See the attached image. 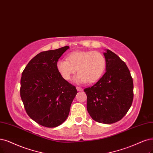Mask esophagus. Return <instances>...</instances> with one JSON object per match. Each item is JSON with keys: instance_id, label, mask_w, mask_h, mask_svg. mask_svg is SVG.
Returning <instances> with one entry per match:
<instances>
[{"instance_id": "34e87169", "label": "esophagus", "mask_w": 153, "mask_h": 153, "mask_svg": "<svg viewBox=\"0 0 153 153\" xmlns=\"http://www.w3.org/2000/svg\"><path fill=\"white\" fill-rule=\"evenodd\" d=\"M76 89H77V90L78 91H82V90H83V89L82 88H81V87H78V86H77L76 87Z\"/></svg>"}]
</instances>
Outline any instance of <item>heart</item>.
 <instances>
[{"mask_svg": "<svg viewBox=\"0 0 153 153\" xmlns=\"http://www.w3.org/2000/svg\"><path fill=\"white\" fill-rule=\"evenodd\" d=\"M67 59L56 62V69L67 81L71 79L77 69L79 73L74 81L77 83L97 82L102 76L106 67L105 56L97 51H76L68 55Z\"/></svg>", "mask_w": 153, "mask_h": 153, "instance_id": "1", "label": "heart"}]
</instances>
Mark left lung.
<instances>
[{"label":"left lung","mask_w":153,"mask_h":153,"mask_svg":"<svg viewBox=\"0 0 153 153\" xmlns=\"http://www.w3.org/2000/svg\"><path fill=\"white\" fill-rule=\"evenodd\" d=\"M106 72L90 88L87 95V110L99 123H114L120 120L131 108L134 98V84L125 62L110 50L104 53Z\"/></svg>","instance_id":"8db88e82"}]
</instances>
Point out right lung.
<instances>
[{
    "instance_id": "add662e5",
    "label": "right lung",
    "mask_w": 153,
    "mask_h": 153,
    "mask_svg": "<svg viewBox=\"0 0 153 153\" xmlns=\"http://www.w3.org/2000/svg\"><path fill=\"white\" fill-rule=\"evenodd\" d=\"M69 47L42 52L33 57L22 73L20 95L32 120L46 127H55L69 115L77 93L74 86L62 77L56 64Z\"/></svg>"
}]
</instances>
